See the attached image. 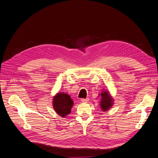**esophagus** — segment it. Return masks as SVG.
I'll return each instance as SVG.
<instances>
[{
    "label": "esophagus",
    "mask_w": 158,
    "mask_h": 158,
    "mask_svg": "<svg viewBox=\"0 0 158 158\" xmlns=\"http://www.w3.org/2000/svg\"><path fill=\"white\" fill-rule=\"evenodd\" d=\"M89 99L88 98H82L81 99V101H82V102H88Z\"/></svg>",
    "instance_id": "1"
}]
</instances>
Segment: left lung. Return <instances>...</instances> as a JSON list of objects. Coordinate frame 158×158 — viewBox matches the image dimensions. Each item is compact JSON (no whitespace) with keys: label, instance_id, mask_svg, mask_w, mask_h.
<instances>
[{"label":"left lung","instance_id":"1","mask_svg":"<svg viewBox=\"0 0 158 158\" xmlns=\"http://www.w3.org/2000/svg\"><path fill=\"white\" fill-rule=\"evenodd\" d=\"M101 95L102 100L101 103H100V106H101L102 110H103V111H107V109L112 106L113 99L110 96L109 94L107 92H102Z\"/></svg>","mask_w":158,"mask_h":158}]
</instances>
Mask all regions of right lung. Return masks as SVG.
Instances as JSON below:
<instances>
[{
    "label": "right lung",
    "mask_w": 158,
    "mask_h": 158,
    "mask_svg": "<svg viewBox=\"0 0 158 158\" xmlns=\"http://www.w3.org/2000/svg\"><path fill=\"white\" fill-rule=\"evenodd\" d=\"M52 106L55 111L59 115L64 117L71 111V108L73 106V100L70 95L64 93H59L54 97L52 101Z\"/></svg>",
    "instance_id": "obj_1"
}]
</instances>
